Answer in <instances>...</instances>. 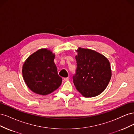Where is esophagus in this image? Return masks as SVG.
Listing matches in <instances>:
<instances>
[{"instance_id": "34e87169", "label": "esophagus", "mask_w": 134, "mask_h": 134, "mask_svg": "<svg viewBox=\"0 0 134 134\" xmlns=\"http://www.w3.org/2000/svg\"><path fill=\"white\" fill-rule=\"evenodd\" d=\"M69 79V77H66V78H64V80L65 81H67V80H68Z\"/></svg>"}]
</instances>
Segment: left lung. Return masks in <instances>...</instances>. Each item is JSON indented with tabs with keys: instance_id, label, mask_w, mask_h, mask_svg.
Returning <instances> with one entry per match:
<instances>
[{
	"instance_id": "left-lung-1",
	"label": "left lung",
	"mask_w": 134,
	"mask_h": 134,
	"mask_svg": "<svg viewBox=\"0 0 134 134\" xmlns=\"http://www.w3.org/2000/svg\"><path fill=\"white\" fill-rule=\"evenodd\" d=\"M75 56L76 69L73 83L85 97L100 94L107 87L111 78L108 60L94 50L79 47Z\"/></svg>"
}]
</instances>
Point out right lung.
Masks as SVG:
<instances>
[{"label":"right lung","mask_w":134,"mask_h":134,"mask_svg":"<svg viewBox=\"0 0 134 134\" xmlns=\"http://www.w3.org/2000/svg\"><path fill=\"white\" fill-rule=\"evenodd\" d=\"M55 54L41 48L31 55L22 68V75L28 87L35 93L47 95L60 86L62 78L54 63Z\"/></svg>","instance_id":"right-lung-1"}]
</instances>
